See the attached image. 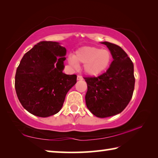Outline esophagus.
<instances>
[{
  "mask_svg": "<svg viewBox=\"0 0 158 158\" xmlns=\"http://www.w3.org/2000/svg\"><path fill=\"white\" fill-rule=\"evenodd\" d=\"M83 79V77L80 75L77 76V80H82Z\"/></svg>",
  "mask_w": 158,
  "mask_h": 158,
  "instance_id": "esophagus-1",
  "label": "esophagus"
}]
</instances>
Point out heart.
<instances>
[{
	"instance_id": "1",
	"label": "heart",
	"mask_w": 158,
	"mask_h": 158,
	"mask_svg": "<svg viewBox=\"0 0 158 158\" xmlns=\"http://www.w3.org/2000/svg\"><path fill=\"white\" fill-rule=\"evenodd\" d=\"M111 60L109 51L94 47L80 48L73 56L69 57V63L77 67V63L84 64V70L90 76H97L105 72Z\"/></svg>"
}]
</instances>
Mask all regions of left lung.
<instances>
[{
    "instance_id": "1",
    "label": "left lung",
    "mask_w": 158,
    "mask_h": 158,
    "mask_svg": "<svg viewBox=\"0 0 158 158\" xmlns=\"http://www.w3.org/2000/svg\"><path fill=\"white\" fill-rule=\"evenodd\" d=\"M105 44L114 60L109 69L98 77H84L88 90L85 104L98 118L114 116L124 110L132 97L135 79L134 65L121 47L108 42Z\"/></svg>"
}]
</instances>
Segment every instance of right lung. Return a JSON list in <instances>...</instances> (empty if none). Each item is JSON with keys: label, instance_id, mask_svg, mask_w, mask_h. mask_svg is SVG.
Masks as SVG:
<instances>
[{"label": "right lung", "instance_id": "1", "mask_svg": "<svg viewBox=\"0 0 158 158\" xmlns=\"http://www.w3.org/2000/svg\"><path fill=\"white\" fill-rule=\"evenodd\" d=\"M66 49L56 42L42 41L26 53L15 74L19 100L39 117L57 114L67 93L77 83L76 74L63 73Z\"/></svg>", "mask_w": 158, "mask_h": 158}]
</instances>
